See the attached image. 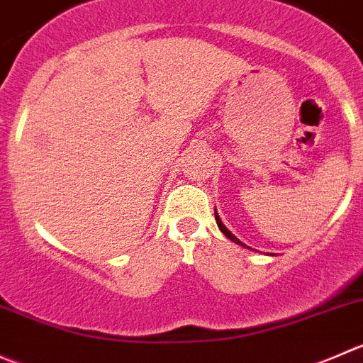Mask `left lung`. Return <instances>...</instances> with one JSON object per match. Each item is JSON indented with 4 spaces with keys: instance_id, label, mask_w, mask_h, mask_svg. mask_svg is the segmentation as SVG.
Segmentation results:
<instances>
[{
    "instance_id": "8db88e82",
    "label": "left lung",
    "mask_w": 363,
    "mask_h": 363,
    "mask_svg": "<svg viewBox=\"0 0 363 363\" xmlns=\"http://www.w3.org/2000/svg\"><path fill=\"white\" fill-rule=\"evenodd\" d=\"M215 220H217V225H218V229H220V231H222V233H224V235H225V236H228V238H229V240H231V242L238 243V245H242V247H247V245H245V243H242V242H240V240H238V238H236V236H235V235H233V233H231V231H229V229H228V228H225V225H224V224H222V220H220V217H218L217 210H215ZM247 249H250V247H247Z\"/></svg>"
}]
</instances>
